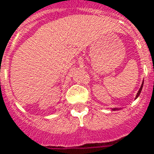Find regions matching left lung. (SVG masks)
<instances>
[{
  "label": "left lung",
  "mask_w": 154,
  "mask_h": 154,
  "mask_svg": "<svg viewBox=\"0 0 154 154\" xmlns=\"http://www.w3.org/2000/svg\"><path fill=\"white\" fill-rule=\"evenodd\" d=\"M143 86V83H142V85H141V87H140V88H139V91H138V93H137V95H136L135 99H136V98H138L139 95H140V93H141V91H142ZM112 110H119V109H117V108H115V109H112Z\"/></svg>",
  "instance_id": "left-lung-1"
}]
</instances>
